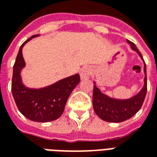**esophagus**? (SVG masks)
Returning <instances> with one entry per match:
<instances>
[{"label":"esophagus","instance_id":"1","mask_svg":"<svg viewBox=\"0 0 157 157\" xmlns=\"http://www.w3.org/2000/svg\"><path fill=\"white\" fill-rule=\"evenodd\" d=\"M92 74V69L89 66H84L82 67V70L80 71V75L82 79H87Z\"/></svg>","mask_w":157,"mask_h":157}]
</instances>
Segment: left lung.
<instances>
[{"instance_id":"8db88e82","label":"left lung","mask_w":157,"mask_h":157,"mask_svg":"<svg viewBox=\"0 0 157 157\" xmlns=\"http://www.w3.org/2000/svg\"><path fill=\"white\" fill-rule=\"evenodd\" d=\"M131 48L139 54L143 59L140 52L134 43L127 40ZM145 86L138 94L134 98L127 100L112 99L100 92L96 85L93 86L92 105L96 114L102 120L107 122L119 123L127 120L135 115L142 107L147 92V77H146V65L145 63Z\"/></svg>"}]
</instances>
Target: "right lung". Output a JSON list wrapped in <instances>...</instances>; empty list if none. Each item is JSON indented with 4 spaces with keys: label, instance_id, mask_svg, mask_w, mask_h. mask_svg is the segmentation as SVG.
I'll return each mask as SVG.
<instances>
[{
    "label": "right lung",
    "instance_id": "obj_1",
    "mask_svg": "<svg viewBox=\"0 0 157 157\" xmlns=\"http://www.w3.org/2000/svg\"><path fill=\"white\" fill-rule=\"evenodd\" d=\"M37 36L29 38L19 48L13 65L12 92L22 114L32 121L44 123L55 120L62 115L69 96L81 80L79 74H75L42 89H29L22 85L20 71L25 62L22 48L27 42Z\"/></svg>",
    "mask_w": 157,
    "mask_h": 157
}]
</instances>
